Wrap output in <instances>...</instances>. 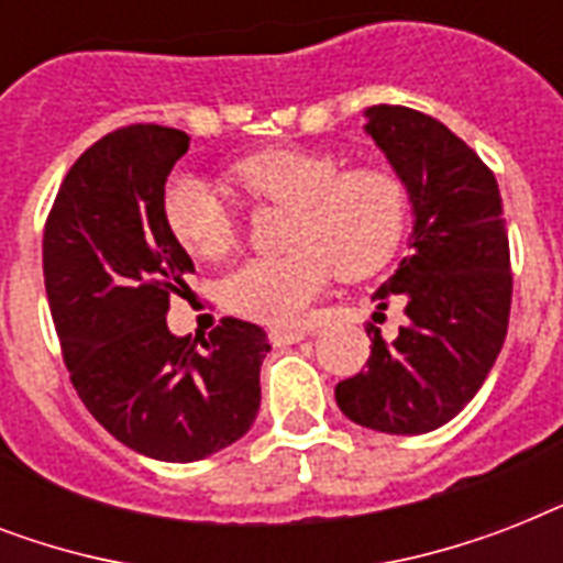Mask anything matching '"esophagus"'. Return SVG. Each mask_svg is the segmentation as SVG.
Returning <instances> with one entry per match:
<instances>
[{
	"instance_id": "esophagus-1",
	"label": "esophagus",
	"mask_w": 563,
	"mask_h": 563,
	"mask_svg": "<svg viewBox=\"0 0 563 563\" xmlns=\"http://www.w3.org/2000/svg\"><path fill=\"white\" fill-rule=\"evenodd\" d=\"M268 339H272L274 347H286V344H298L307 339V333H300V330H272L268 333Z\"/></svg>"
}]
</instances>
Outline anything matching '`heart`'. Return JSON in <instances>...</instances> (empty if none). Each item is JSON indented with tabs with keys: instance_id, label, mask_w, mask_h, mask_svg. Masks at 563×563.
<instances>
[{
	"instance_id": "heart-1",
	"label": "heart",
	"mask_w": 563,
	"mask_h": 563,
	"mask_svg": "<svg viewBox=\"0 0 563 563\" xmlns=\"http://www.w3.org/2000/svg\"><path fill=\"white\" fill-rule=\"evenodd\" d=\"M247 201L289 210L280 260H251L224 280V303L260 324L298 327L333 272L362 280L391 263L409 230L406 180L385 166L342 169L330 152L280 145L242 157L228 172ZM163 219L184 251L228 254L236 219L221 195L189 175L169 180Z\"/></svg>"
}]
</instances>
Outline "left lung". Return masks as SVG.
<instances>
[{"instance_id": "1", "label": "left lung", "mask_w": 563, "mask_h": 563, "mask_svg": "<svg viewBox=\"0 0 563 563\" xmlns=\"http://www.w3.org/2000/svg\"><path fill=\"white\" fill-rule=\"evenodd\" d=\"M365 119V134L409 187L411 251L376 291L397 295L409 321L394 342L376 330L368 371L335 385V402L360 427L420 435L473 400L506 342L503 198L479 154L438 119L400 104H374Z\"/></svg>"}]
</instances>
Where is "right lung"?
<instances>
[{
  "mask_svg": "<svg viewBox=\"0 0 563 563\" xmlns=\"http://www.w3.org/2000/svg\"><path fill=\"white\" fill-rule=\"evenodd\" d=\"M178 128L101 136L57 189L43 277L75 391L110 435L157 462H198L245 435L260 411L263 327L224 318L210 339L175 335L169 295L195 272L163 219Z\"/></svg>",
  "mask_w": 563,
  "mask_h": 563,
  "instance_id": "right-lung-1",
  "label": "right lung"
}]
</instances>
